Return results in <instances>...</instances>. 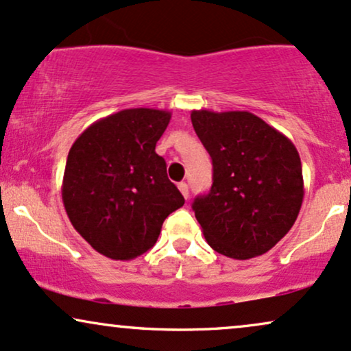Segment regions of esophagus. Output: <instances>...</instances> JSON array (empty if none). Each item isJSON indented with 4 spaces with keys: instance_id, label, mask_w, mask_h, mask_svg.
Listing matches in <instances>:
<instances>
[{
    "instance_id": "obj_1",
    "label": "esophagus",
    "mask_w": 351,
    "mask_h": 351,
    "mask_svg": "<svg viewBox=\"0 0 351 351\" xmlns=\"http://www.w3.org/2000/svg\"><path fill=\"white\" fill-rule=\"evenodd\" d=\"M177 187H179L180 193H182L185 199H189V185L185 182H179V184H177Z\"/></svg>"
}]
</instances>
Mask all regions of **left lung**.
<instances>
[{
	"mask_svg": "<svg viewBox=\"0 0 351 351\" xmlns=\"http://www.w3.org/2000/svg\"><path fill=\"white\" fill-rule=\"evenodd\" d=\"M213 184L192 208L205 240L233 259L261 256L286 237L304 199L302 164L289 138L250 111L193 110Z\"/></svg>",
	"mask_w": 351,
	"mask_h": 351,
	"instance_id": "8db88e82",
	"label": "left lung"
}]
</instances>
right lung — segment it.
Instances as JSON below:
<instances>
[{"label":"right lung","mask_w":351,"mask_h":351,"mask_svg":"<svg viewBox=\"0 0 351 351\" xmlns=\"http://www.w3.org/2000/svg\"><path fill=\"white\" fill-rule=\"evenodd\" d=\"M171 111L121 110L75 139L62 180L70 223L95 251L133 259L154 246L164 220L184 205L156 143Z\"/></svg>","instance_id":"right-lung-1"}]
</instances>
